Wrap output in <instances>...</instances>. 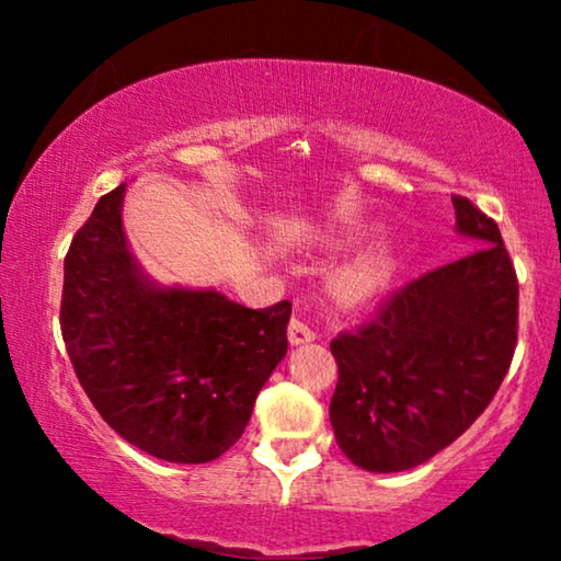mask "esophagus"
Here are the masks:
<instances>
[{
  "instance_id": "34e87169",
  "label": "esophagus",
  "mask_w": 561,
  "mask_h": 561,
  "mask_svg": "<svg viewBox=\"0 0 561 561\" xmlns=\"http://www.w3.org/2000/svg\"><path fill=\"white\" fill-rule=\"evenodd\" d=\"M313 340H317V332H313V329L306 324L304 319H298V317L290 319V324H288V342L294 344V347H298V344H309Z\"/></svg>"
}]
</instances>
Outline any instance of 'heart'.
<instances>
[{"label": "heart", "mask_w": 561, "mask_h": 561, "mask_svg": "<svg viewBox=\"0 0 561 561\" xmlns=\"http://www.w3.org/2000/svg\"><path fill=\"white\" fill-rule=\"evenodd\" d=\"M390 267H393V260H390L388 252L373 250L344 267V271L336 275V286H340L342 294L350 298H370L386 288V283L390 278Z\"/></svg>", "instance_id": "1"}]
</instances>
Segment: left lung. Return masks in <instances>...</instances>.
<instances>
[{
  "label": "left lung",
  "mask_w": 561,
  "mask_h": 561,
  "mask_svg": "<svg viewBox=\"0 0 561 561\" xmlns=\"http://www.w3.org/2000/svg\"><path fill=\"white\" fill-rule=\"evenodd\" d=\"M478 250L405 283L370 321L332 340L336 444L367 472H403L449 447L488 409L518 340V278L501 229L451 196Z\"/></svg>",
  "instance_id": "obj_1"
}]
</instances>
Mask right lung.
<instances>
[{
  "label": "right lung",
  "instance_id": "obj_1",
  "mask_svg": "<svg viewBox=\"0 0 561 561\" xmlns=\"http://www.w3.org/2000/svg\"><path fill=\"white\" fill-rule=\"evenodd\" d=\"M125 183L99 198L64 260L60 332L89 401L122 439L179 465L225 455L288 350L290 304L163 288L129 255Z\"/></svg>",
  "mask_w": 561,
  "mask_h": 561
}]
</instances>
